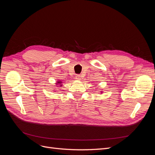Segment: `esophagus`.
Masks as SVG:
<instances>
[{"instance_id": "34e87169", "label": "esophagus", "mask_w": 155, "mask_h": 155, "mask_svg": "<svg viewBox=\"0 0 155 155\" xmlns=\"http://www.w3.org/2000/svg\"><path fill=\"white\" fill-rule=\"evenodd\" d=\"M81 76H80V75H79V74H77L76 75V77H75V78H76V79H78V80H79V79H81Z\"/></svg>"}]
</instances>
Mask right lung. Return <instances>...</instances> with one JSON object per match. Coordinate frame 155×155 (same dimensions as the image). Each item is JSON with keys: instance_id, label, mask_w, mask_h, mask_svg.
Masks as SVG:
<instances>
[{"instance_id": "1", "label": "right lung", "mask_w": 155, "mask_h": 155, "mask_svg": "<svg viewBox=\"0 0 155 155\" xmlns=\"http://www.w3.org/2000/svg\"><path fill=\"white\" fill-rule=\"evenodd\" d=\"M61 83H62V82L61 81H58V83H56V84H60V85H61ZM60 86H62V85H60Z\"/></svg>"}]
</instances>
